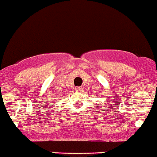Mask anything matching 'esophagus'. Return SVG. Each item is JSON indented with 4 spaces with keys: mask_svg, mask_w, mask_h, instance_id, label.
<instances>
[{
    "mask_svg": "<svg viewBox=\"0 0 157 157\" xmlns=\"http://www.w3.org/2000/svg\"><path fill=\"white\" fill-rule=\"evenodd\" d=\"M82 88L80 87V86H77V87H75L76 91H82Z\"/></svg>",
    "mask_w": 157,
    "mask_h": 157,
    "instance_id": "obj_1",
    "label": "esophagus"
}]
</instances>
